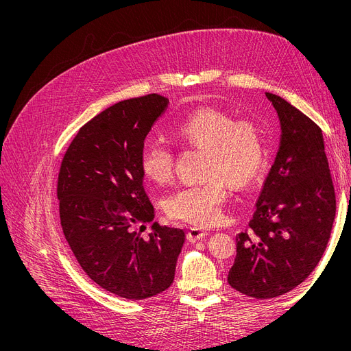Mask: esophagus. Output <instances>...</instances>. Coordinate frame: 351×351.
I'll use <instances>...</instances> for the list:
<instances>
[{
  "instance_id": "obj_1",
  "label": "esophagus",
  "mask_w": 351,
  "mask_h": 351,
  "mask_svg": "<svg viewBox=\"0 0 351 351\" xmlns=\"http://www.w3.org/2000/svg\"><path fill=\"white\" fill-rule=\"evenodd\" d=\"M207 235H208V232L204 231V230H202V228H190V230L187 231V239H189V242H197V241L203 239V238L207 237Z\"/></svg>"
}]
</instances>
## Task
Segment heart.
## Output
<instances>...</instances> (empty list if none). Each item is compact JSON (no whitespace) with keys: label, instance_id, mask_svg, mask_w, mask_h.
<instances>
[{"label":"heart","instance_id":"b5f03b06","mask_svg":"<svg viewBox=\"0 0 351 351\" xmlns=\"http://www.w3.org/2000/svg\"><path fill=\"white\" fill-rule=\"evenodd\" d=\"M173 136L192 147L206 149L203 175L208 179L186 184L165 200V210L173 219L196 227L218 224L228 197V182L245 187L259 175L266 159V140L261 125L253 120H234L217 109H200L186 116ZM140 167L145 176L164 183L173 175V151L161 141H147L140 152Z\"/></svg>","mask_w":351,"mask_h":351}]
</instances>
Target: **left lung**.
<instances>
[{"label": "left lung", "mask_w": 351, "mask_h": 351, "mask_svg": "<svg viewBox=\"0 0 351 351\" xmlns=\"http://www.w3.org/2000/svg\"><path fill=\"white\" fill-rule=\"evenodd\" d=\"M265 95L280 119V147L228 273L232 289L259 300L291 291L312 273L336 215L322 130L278 95Z\"/></svg>", "instance_id": "1"}]
</instances>
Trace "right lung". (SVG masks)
<instances>
[{
  "label": "right lung",
  "mask_w": 351,
  "mask_h": 351,
  "mask_svg": "<svg viewBox=\"0 0 351 351\" xmlns=\"http://www.w3.org/2000/svg\"><path fill=\"white\" fill-rule=\"evenodd\" d=\"M169 101L151 93L114 104L84 124L62 158L57 197L64 237L84 271L102 289L145 300L169 289L183 230L154 222L140 152Z\"/></svg>",
  "instance_id": "1"
}]
</instances>
